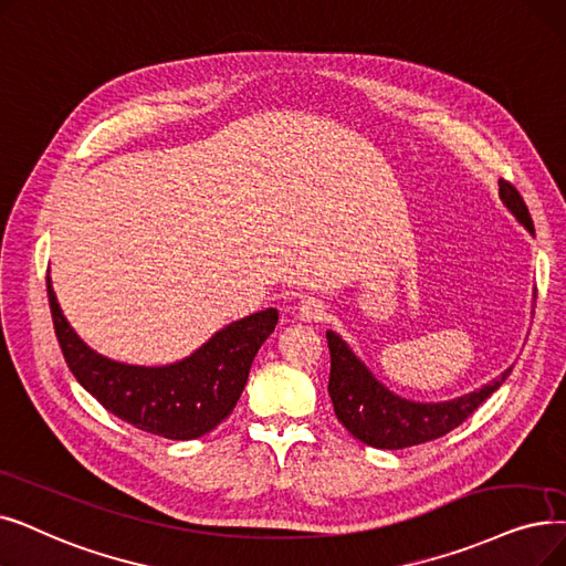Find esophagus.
Returning <instances> with one entry per match:
<instances>
[{
	"label": "esophagus",
	"mask_w": 566,
	"mask_h": 566,
	"mask_svg": "<svg viewBox=\"0 0 566 566\" xmlns=\"http://www.w3.org/2000/svg\"><path fill=\"white\" fill-rule=\"evenodd\" d=\"M326 314V305L316 298H307L298 305V318L301 322H322Z\"/></svg>",
	"instance_id": "obj_1"
}]
</instances>
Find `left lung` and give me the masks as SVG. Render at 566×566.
<instances>
[{"mask_svg":"<svg viewBox=\"0 0 566 566\" xmlns=\"http://www.w3.org/2000/svg\"><path fill=\"white\" fill-rule=\"evenodd\" d=\"M500 199L515 219L534 233L530 210L511 182L500 180ZM331 349L328 392L337 421L363 444L375 449H407L444 437L490 398L511 375L513 367L483 388L449 402H411L381 386L373 373L333 331L326 333Z\"/></svg>","mask_w":566,"mask_h":566,"instance_id":"1","label":"left lung"}]
</instances>
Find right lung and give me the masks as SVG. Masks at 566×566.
I'll return each mask as SVG.
<instances>
[{"label":"right lung","instance_id":"right-lung-1","mask_svg":"<svg viewBox=\"0 0 566 566\" xmlns=\"http://www.w3.org/2000/svg\"><path fill=\"white\" fill-rule=\"evenodd\" d=\"M48 303L73 377L117 419L166 439H196L227 419L256 352L277 324V310L268 307L222 328L180 363L138 367L94 354L66 324L51 280Z\"/></svg>","mask_w":566,"mask_h":566}]
</instances>
